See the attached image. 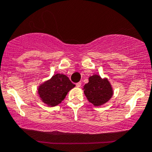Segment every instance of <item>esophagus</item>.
Masks as SVG:
<instances>
[{
    "label": "esophagus",
    "mask_w": 152,
    "mask_h": 152,
    "mask_svg": "<svg viewBox=\"0 0 152 152\" xmlns=\"http://www.w3.org/2000/svg\"><path fill=\"white\" fill-rule=\"evenodd\" d=\"M76 87L77 88H80V86H81V82H78V83H76Z\"/></svg>",
    "instance_id": "1"
}]
</instances>
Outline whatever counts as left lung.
Wrapping results in <instances>:
<instances>
[{"instance_id": "left-lung-1", "label": "left lung", "mask_w": 152, "mask_h": 152, "mask_svg": "<svg viewBox=\"0 0 152 152\" xmlns=\"http://www.w3.org/2000/svg\"><path fill=\"white\" fill-rule=\"evenodd\" d=\"M84 94L89 102L99 107L107 103L114 94L112 86L107 78H101L97 74L88 78V83L83 86Z\"/></svg>"}]
</instances>
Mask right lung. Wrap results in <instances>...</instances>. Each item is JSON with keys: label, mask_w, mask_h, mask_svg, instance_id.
I'll return each instance as SVG.
<instances>
[{"label": "right lung", "mask_w": 152, "mask_h": 152, "mask_svg": "<svg viewBox=\"0 0 152 152\" xmlns=\"http://www.w3.org/2000/svg\"><path fill=\"white\" fill-rule=\"evenodd\" d=\"M74 87V84L66 75L56 74L38 86V94L45 104L55 107L62 102L69 90Z\"/></svg>", "instance_id": "add662e5"}]
</instances>
